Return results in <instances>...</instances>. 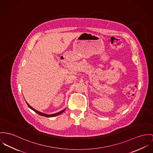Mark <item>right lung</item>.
<instances>
[{"instance_id":"1","label":"right lung","mask_w":153,"mask_h":153,"mask_svg":"<svg viewBox=\"0 0 153 153\" xmlns=\"http://www.w3.org/2000/svg\"><path fill=\"white\" fill-rule=\"evenodd\" d=\"M26 102V101H25ZM26 103H27V105L28 106V107L30 108V109H31L32 110H33L35 112H36V114H38V115H41V116H43V117H47V118H51V117H56V116H58V115H59L60 114H61L62 112H63L65 111V109H64L63 110H62V111H60L59 112H57V113H56V114H51V115H48V114H44V113H42V112H39V111H36V109H34L33 107H31V106L27 102H26Z\"/></svg>"}]
</instances>
